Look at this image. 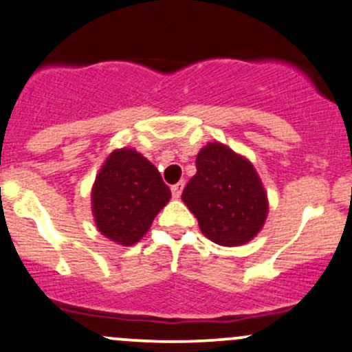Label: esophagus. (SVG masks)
<instances>
[{"label": "esophagus", "mask_w": 352, "mask_h": 352, "mask_svg": "<svg viewBox=\"0 0 352 352\" xmlns=\"http://www.w3.org/2000/svg\"><path fill=\"white\" fill-rule=\"evenodd\" d=\"M182 190H184V182H179V184H175V186H172V194L175 199L180 197Z\"/></svg>", "instance_id": "34e87169"}]
</instances>
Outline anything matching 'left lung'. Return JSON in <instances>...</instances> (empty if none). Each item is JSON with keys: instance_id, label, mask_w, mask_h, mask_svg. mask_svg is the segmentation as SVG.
Returning <instances> with one entry per match:
<instances>
[{"instance_id": "8db88e82", "label": "left lung", "mask_w": 352, "mask_h": 352, "mask_svg": "<svg viewBox=\"0 0 352 352\" xmlns=\"http://www.w3.org/2000/svg\"><path fill=\"white\" fill-rule=\"evenodd\" d=\"M197 173L182 192L202 234L221 246H241L263 229L268 195L253 164L219 142L201 148Z\"/></svg>"}]
</instances>
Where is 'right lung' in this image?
I'll list each match as a JSON object with an SVG mask.
<instances>
[{"mask_svg": "<svg viewBox=\"0 0 352 352\" xmlns=\"http://www.w3.org/2000/svg\"><path fill=\"white\" fill-rule=\"evenodd\" d=\"M172 192L157 166L135 148L111 151L91 190L98 231L121 246H133L146 234Z\"/></svg>", "mask_w": 352, "mask_h": 352, "instance_id": "right-lung-1", "label": "right lung"}]
</instances>
